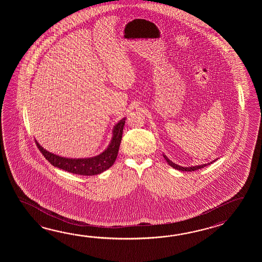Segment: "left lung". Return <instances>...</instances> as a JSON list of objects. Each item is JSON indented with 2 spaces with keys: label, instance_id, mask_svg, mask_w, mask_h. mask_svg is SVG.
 Returning a JSON list of instances; mask_svg holds the SVG:
<instances>
[{
  "label": "left lung",
  "instance_id": "obj_1",
  "mask_svg": "<svg viewBox=\"0 0 262 262\" xmlns=\"http://www.w3.org/2000/svg\"><path fill=\"white\" fill-rule=\"evenodd\" d=\"M163 156H164V158L166 159V161L168 163V165H169L170 167H172L173 168H175V169H178L180 171H195L196 169H201L202 167H206L208 165H211L213 162L216 161V159H214V160L209 162V163H207V164H202V165H198V166H192V167H182V166H180V165H177V164L173 163L171 160H169L166 155L163 154Z\"/></svg>",
  "mask_w": 262,
  "mask_h": 262
}]
</instances>
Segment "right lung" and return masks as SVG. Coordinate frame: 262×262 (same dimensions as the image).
<instances>
[{
	"label": "right lung",
	"instance_id": "obj_1",
	"mask_svg": "<svg viewBox=\"0 0 262 262\" xmlns=\"http://www.w3.org/2000/svg\"><path fill=\"white\" fill-rule=\"evenodd\" d=\"M125 119L120 120L112 129V138L110 144L107 145L105 150L98 156L86 158H68L63 156L52 154L44 149L41 145L35 140L40 151L43 154L48 161H50L52 166L59 167L66 170L67 172L84 175V176H93L104 172L114 164L118 156V151L123 137V129Z\"/></svg>",
	"mask_w": 262,
	"mask_h": 262
}]
</instances>
